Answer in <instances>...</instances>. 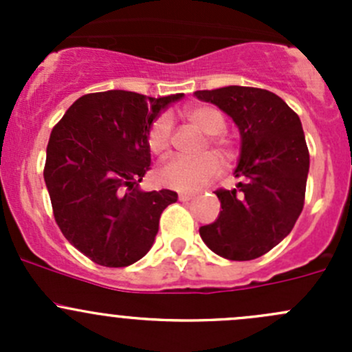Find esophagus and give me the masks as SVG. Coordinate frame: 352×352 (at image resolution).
I'll use <instances>...</instances> for the list:
<instances>
[{
	"label": "esophagus",
	"instance_id": "obj_1",
	"mask_svg": "<svg viewBox=\"0 0 352 352\" xmlns=\"http://www.w3.org/2000/svg\"><path fill=\"white\" fill-rule=\"evenodd\" d=\"M196 197V194L192 192H179V199L180 201H190V199Z\"/></svg>",
	"mask_w": 352,
	"mask_h": 352
}]
</instances>
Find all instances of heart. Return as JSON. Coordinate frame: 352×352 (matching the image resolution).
Listing matches in <instances>:
<instances>
[{"instance_id": "obj_1", "label": "heart", "mask_w": 352, "mask_h": 352, "mask_svg": "<svg viewBox=\"0 0 352 352\" xmlns=\"http://www.w3.org/2000/svg\"><path fill=\"white\" fill-rule=\"evenodd\" d=\"M187 119L204 131L208 136V144L219 151L223 156H230L232 148L221 136L226 127L225 116L211 105H196L187 109ZM173 122L168 113H162L151 122L148 129V148L156 156H165L172 144ZM221 170V163L214 155L206 153L197 158H173L156 170V180L162 186L182 192H196L206 184L211 182Z\"/></svg>"}]
</instances>
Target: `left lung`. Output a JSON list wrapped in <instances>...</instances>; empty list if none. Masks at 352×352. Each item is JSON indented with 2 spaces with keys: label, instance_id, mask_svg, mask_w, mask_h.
Instances as JSON below:
<instances>
[{
  "label": "left lung",
  "instance_id": "obj_1",
  "mask_svg": "<svg viewBox=\"0 0 352 352\" xmlns=\"http://www.w3.org/2000/svg\"><path fill=\"white\" fill-rule=\"evenodd\" d=\"M236 124L242 138L236 189L216 190L221 211L199 228L202 242L228 261H252L289 235L305 204L310 168L300 117L276 94L225 87L196 91Z\"/></svg>",
  "mask_w": 352,
  "mask_h": 352
}]
</instances>
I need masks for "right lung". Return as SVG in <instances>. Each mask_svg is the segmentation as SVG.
I'll use <instances>...</instances> for the list:
<instances>
[{
    "label": "right lung",
    "instance_id": "add662e5",
    "mask_svg": "<svg viewBox=\"0 0 352 352\" xmlns=\"http://www.w3.org/2000/svg\"><path fill=\"white\" fill-rule=\"evenodd\" d=\"M184 94L146 97L109 90L78 98L52 129L44 180L66 240L95 264L126 267L148 254L168 189L143 192L150 170L148 129Z\"/></svg>",
    "mask_w": 352,
    "mask_h": 352
}]
</instances>
